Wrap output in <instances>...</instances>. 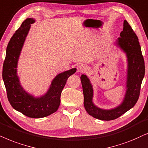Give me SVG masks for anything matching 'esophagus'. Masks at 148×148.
Here are the masks:
<instances>
[{"label":"esophagus","instance_id":"esophagus-1","mask_svg":"<svg viewBox=\"0 0 148 148\" xmlns=\"http://www.w3.org/2000/svg\"><path fill=\"white\" fill-rule=\"evenodd\" d=\"M87 69H88V67L84 64H80L77 67L78 72H80V73L85 72L87 70Z\"/></svg>","mask_w":148,"mask_h":148}]
</instances>
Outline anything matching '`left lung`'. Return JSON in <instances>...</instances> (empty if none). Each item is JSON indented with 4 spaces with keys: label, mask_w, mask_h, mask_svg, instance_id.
I'll return each instance as SVG.
<instances>
[{
    "label": "left lung",
    "mask_w": 148,
    "mask_h": 148,
    "mask_svg": "<svg viewBox=\"0 0 148 148\" xmlns=\"http://www.w3.org/2000/svg\"><path fill=\"white\" fill-rule=\"evenodd\" d=\"M117 45L127 53L128 73L127 92L121 106L114 109L105 110L96 107L92 103V85L86 75L80 77L84 95V108L89 115L102 121L116 119L131 109L137 103L140 94L141 82L145 75V63L139 39L127 20L124 21L123 30L121 32Z\"/></svg>",
    "instance_id": "8db88e82"
}]
</instances>
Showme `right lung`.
Listing matches in <instances>:
<instances>
[{"instance_id":"1","label":"right lung","mask_w":148,"mask_h":148,"mask_svg":"<svg viewBox=\"0 0 148 148\" xmlns=\"http://www.w3.org/2000/svg\"><path fill=\"white\" fill-rule=\"evenodd\" d=\"M34 22L33 19L27 18L11 37L3 63V79L11 106L27 117L39 119L58 110L63 88L68 78L76 72V69L72 68L58 74L53 80L48 92L40 97L35 98L23 89L17 76V64L25 37Z\"/></svg>"}]
</instances>
